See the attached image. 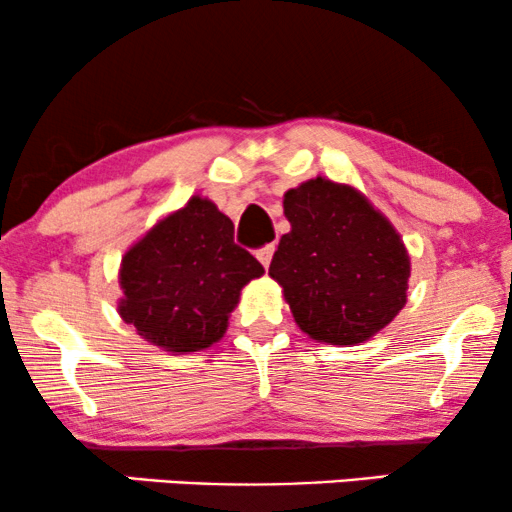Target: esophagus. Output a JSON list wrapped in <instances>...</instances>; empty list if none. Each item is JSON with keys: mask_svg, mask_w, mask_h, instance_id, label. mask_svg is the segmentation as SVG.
I'll return each mask as SVG.
<instances>
[{"mask_svg": "<svg viewBox=\"0 0 512 512\" xmlns=\"http://www.w3.org/2000/svg\"><path fill=\"white\" fill-rule=\"evenodd\" d=\"M273 254H275V246L268 244V246H261V249L256 251V258L263 263V268H268L270 261H273Z\"/></svg>", "mask_w": 512, "mask_h": 512, "instance_id": "esophagus-1", "label": "esophagus"}]
</instances>
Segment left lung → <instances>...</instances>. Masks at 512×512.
I'll return each mask as SVG.
<instances>
[{
	"label": "left lung",
	"mask_w": 512,
	"mask_h": 512,
	"mask_svg": "<svg viewBox=\"0 0 512 512\" xmlns=\"http://www.w3.org/2000/svg\"><path fill=\"white\" fill-rule=\"evenodd\" d=\"M285 216L292 230L282 235L268 273L308 337L361 344L406 306V246L356 189L308 180L285 194Z\"/></svg>",
	"instance_id": "8db88e82"
}]
</instances>
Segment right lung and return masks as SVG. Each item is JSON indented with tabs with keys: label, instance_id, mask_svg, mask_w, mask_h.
<instances>
[{
	"label": "right lung",
	"instance_id": "obj_1",
	"mask_svg": "<svg viewBox=\"0 0 512 512\" xmlns=\"http://www.w3.org/2000/svg\"><path fill=\"white\" fill-rule=\"evenodd\" d=\"M261 275V263L235 244L232 220L194 197L125 254L118 311L151 344L199 351L223 337L242 287Z\"/></svg>",
	"mask_w": 512,
	"mask_h": 512
}]
</instances>
